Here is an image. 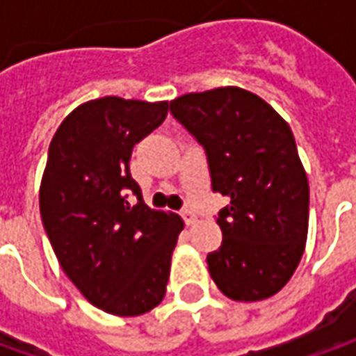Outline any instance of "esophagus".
Returning a JSON list of instances; mask_svg holds the SVG:
<instances>
[{"label":"esophagus","mask_w":356,"mask_h":356,"mask_svg":"<svg viewBox=\"0 0 356 356\" xmlns=\"http://www.w3.org/2000/svg\"><path fill=\"white\" fill-rule=\"evenodd\" d=\"M182 218H184L186 226H192V224H196V222H198V216L192 212V210H184V212H182Z\"/></svg>","instance_id":"1"}]
</instances>
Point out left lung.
Masks as SVG:
<instances>
[{
    "mask_svg": "<svg viewBox=\"0 0 356 356\" xmlns=\"http://www.w3.org/2000/svg\"><path fill=\"white\" fill-rule=\"evenodd\" d=\"M170 113L208 156L213 192L229 200L218 213L222 245L208 269L234 301L280 293L305 252L309 182L293 132L261 97L239 87L188 92Z\"/></svg>",
    "mask_w": 356,
    "mask_h": 356,
    "instance_id": "8db88e82",
    "label": "left lung"
}]
</instances>
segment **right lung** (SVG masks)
Here are the masks:
<instances>
[{"mask_svg": "<svg viewBox=\"0 0 356 356\" xmlns=\"http://www.w3.org/2000/svg\"><path fill=\"white\" fill-rule=\"evenodd\" d=\"M168 101L103 97L71 111L49 144L39 210L53 252L83 297L104 313L136 317L166 295L184 222L152 210L130 176V154L168 115Z\"/></svg>", "mask_w": 356, "mask_h": 356, "instance_id": "obj_1", "label": "right lung"}]
</instances>
